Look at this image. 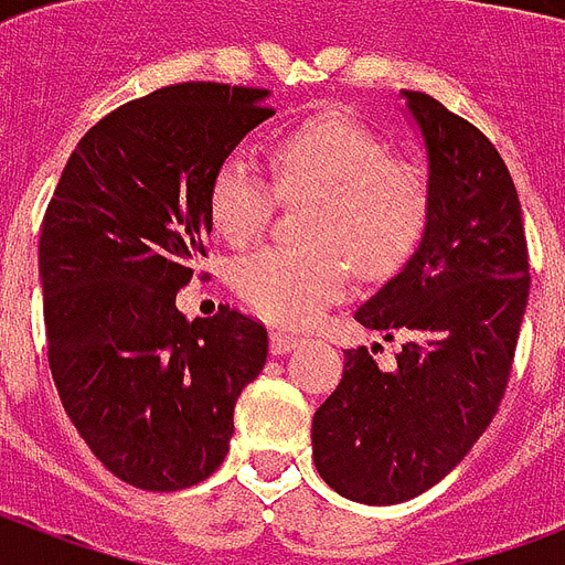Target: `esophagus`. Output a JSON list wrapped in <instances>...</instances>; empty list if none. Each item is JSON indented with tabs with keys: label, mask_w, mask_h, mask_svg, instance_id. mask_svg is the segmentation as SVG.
Listing matches in <instances>:
<instances>
[{
	"label": "esophagus",
	"mask_w": 565,
	"mask_h": 565,
	"mask_svg": "<svg viewBox=\"0 0 565 565\" xmlns=\"http://www.w3.org/2000/svg\"><path fill=\"white\" fill-rule=\"evenodd\" d=\"M299 343H301V337L287 334V331H273V334H269V345H273V354L292 352V349H296Z\"/></svg>",
	"instance_id": "esophagus-1"
}]
</instances>
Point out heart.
<instances>
[{"mask_svg":"<svg viewBox=\"0 0 565 565\" xmlns=\"http://www.w3.org/2000/svg\"><path fill=\"white\" fill-rule=\"evenodd\" d=\"M275 184L248 154L216 167L207 190L213 228L246 246L273 216L275 188L310 202L301 225L308 246L257 248L234 266L239 299L275 326L305 328L349 287L352 260L386 275L416 252L430 216V184L416 161L393 158L361 119L326 110L275 137Z\"/></svg>","mask_w":565,"mask_h":565,"instance_id":"heart-1","label":"heart"}]
</instances>
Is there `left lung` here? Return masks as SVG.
I'll return each mask as SVG.
<instances>
[{"label":"left lung","instance_id":"1","mask_svg":"<svg viewBox=\"0 0 565 565\" xmlns=\"http://www.w3.org/2000/svg\"><path fill=\"white\" fill-rule=\"evenodd\" d=\"M402 96L428 152L430 216L402 273L354 313L402 352L386 372L349 349L310 430L322 481L361 504L416 499L469 455L504 398L531 290L499 149L428 93Z\"/></svg>","mask_w":565,"mask_h":565}]
</instances>
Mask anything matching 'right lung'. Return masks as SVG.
<instances>
[{
	"label": "right lung",
	"mask_w": 565,
	"mask_h": 565,
	"mask_svg": "<svg viewBox=\"0 0 565 565\" xmlns=\"http://www.w3.org/2000/svg\"><path fill=\"white\" fill-rule=\"evenodd\" d=\"M269 90L188 82L110 110L70 154L40 228L49 370L108 472L172 492L220 469L234 404L266 363V328L175 296L211 234L207 190L275 114Z\"/></svg>",
	"instance_id": "1"
}]
</instances>
